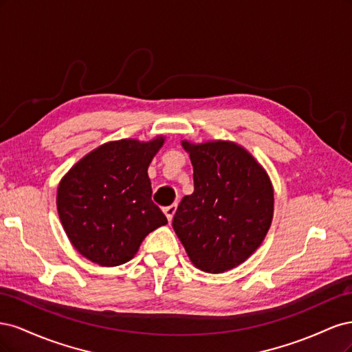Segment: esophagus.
<instances>
[{
	"mask_svg": "<svg viewBox=\"0 0 352 352\" xmlns=\"http://www.w3.org/2000/svg\"><path fill=\"white\" fill-rule=\"evenodd\" d=\"M176 210H177V204H172V206H168V207L164 208V214H166V217H167L168 221L173 220V216H175Z\"/></svg>",
	"mask_w": 352,
	"mask_h": 352,
	"instance_id": "34e87169",
	"label": "esophagus"
}]
</instances>
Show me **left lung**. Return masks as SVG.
Here are the masks:
<instances>
[{"label": "left lung", "mask_w": 352, "mask_h": 352, "mask_svg": "<svg viewBox=\"0 0 352 352\" xmlns=\"http://www.w3.org/2000/svg\"><path fill=\"white\" fill-rule=\"evenodd\" d=\"M194 167V192L180 201L173 229L197 269L225 273L250 258L270 229L272 180L236 142L182 141Z\"/></svg>", "instance_id": "1"}]
</instances>
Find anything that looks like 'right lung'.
<instances>
[{
	"mask_svg": "<svg viewBox=\"0 0 352 352\" xmlns=\"http://www.w3.org/2000/svg\"><path fill=\"white\" fill-rule=\"evenodd\" d=\"M166 138L100 145L63 176L58 217L72 245L89 261L114 267L135 257L148 233L167 225L151 201L148 166Z\"/></svg>",
	"mask_w": 352,
	"mask_h": 352,
	"instance_id": "add662e5",
	"label": "right lung"
}]
</instances>
